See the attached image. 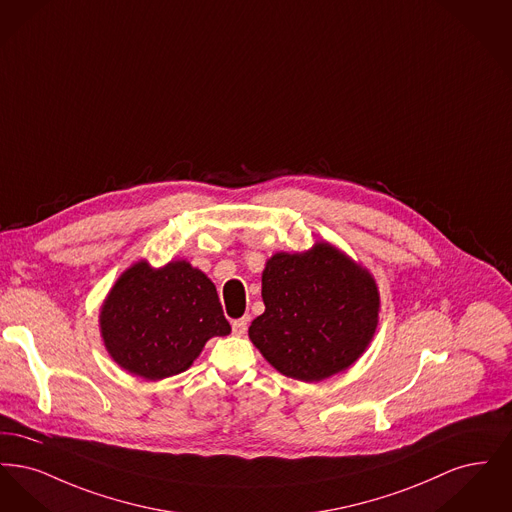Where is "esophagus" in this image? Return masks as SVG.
Wrapping results in <instances>:
<instances>
[{"mask_svg":"<svg viewBox=\"0 0 512 512\" xmlns=\"http://www.w3.org/2000/svg\"><path fill=\"white\" fill-rule=\"evenodd\" d=\"M245 330H247V318H238L232 322V332L236 336H244Z\"/></svg>","mask_w":512,"mask_h":512,"instance_id":"obj_1","label":"esophagus"}]
</instances>
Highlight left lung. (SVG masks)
Wrapping results in <instances>:
<instances>
[{
    "instance_id": "1",
    "label": "left lung",
    "mask_w": 512,
    "mask_h": 512,
    "mask_svg": "<svg viewBox=\"0 0 512 512\" xmlns=\"http://www.w3.org/2000/svg\"><path fill=\"white\" fill-rule=\"evenodd\" d=\"M265 313L249 340L270 365L301 382H320L353 365L378 326L376 280L338 247L274 253L263 270Z\"/></svg>"
}]
</instances>
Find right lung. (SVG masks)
Wrapping results in <instances>:
<instances>
[{
	"label": "right lung",
	"mask_w": 512,
	"mask_h": 512,
	"mask_svg": "<svg viewBox=\"0 0 512 512\" xmlns=\"http://www.w3.org/2000/svg\"><path fill=\"white\" fill-rule=\"evenodd\" d=\"M99 328L111 359L146 380L188 370L207 340L230 334L215 284L188 261L126 268L101 305Z\"/></svg>",
	"instance_id": "right-lung-1"
}]
</instances>
